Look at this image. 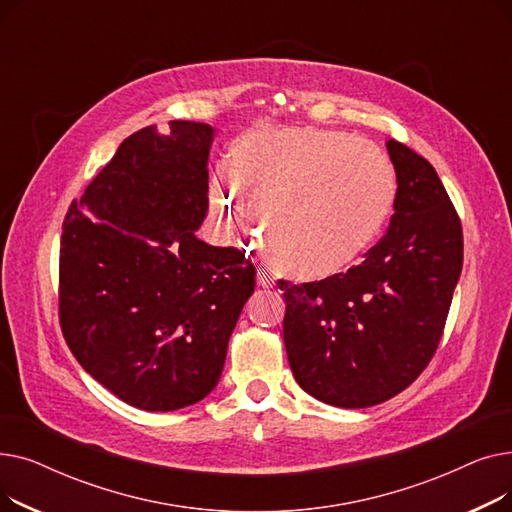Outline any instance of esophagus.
<instances>
[{
  "label": "esophagus",
  "instance_id": "1",
  "mask_svg": "<svg viewBox=\"0 0 512 512\" xmlns=\"http://www.w3.org/2000/svg\"><path fill=\"white\" fill-rule=\"evenodd\" d=\"M257 284L261 288H272L274 286V278H272L270 272L265 270V267H259V270H257Z\"/></svg>",
  "mask_w": 512,
  "mask_h": 512
}]
</instances>
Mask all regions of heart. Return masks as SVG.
<instances>
[{"mask_svg": "<svg viewBox=\"0 0 512 512\" xmlns=\"http://www.w3.org/2000/svg\"><path fill=\"white\" fill-rule=\"evenodd\" d=\"M232 174L265 218L276 261L299 280L346 272L378 238L396 193L388 157L336 130L253 132L234 147ZM209 201L224 232L257 236L235 184L215 178Z\"/></svg>", "mask_w": 512, "mask_h": 512, "instance_id": "b5f03b06", "label": "heart"}]
</instances>
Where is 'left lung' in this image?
Here are the masks:
<instances>
[{
  "label": "left lung",
  "mask_w": 512,
  "mask_h": 512,
  "mask_svg": "<svg viewBox=\"0 0 512 512\" xmlns=\"http://www.w3.org/2000/svg\"><path fill=\"white\" fill-rule=\"evenodd\" d=\"M394 215L346 274L284 290V344L299 386L326 405L365 409L411 386L434 357L463 270V230L427 159L386 141Z\"/></svg>",
  "instance_id": "left-lung-1"
}]
</instances>
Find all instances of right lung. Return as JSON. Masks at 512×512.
I'll return each instance as SVG.
<instances>
[{"mask_svg": "<svg viewBox=\"0 0 512 512\" xmlns=\"http://www.w3.org/2000/svg\"><path fill=\"white\" fill-rule=\"evenodd\" d=\"M213 137L191 120L130 134L64 222V338L103 388L151 413L195 405L218 386L255 290L245 257L197 238Z\"/></svg>", "mask_w": 512, "mask_h": 512, "instance_id": "obj_1", "label": "right lung"}]
</instances>
